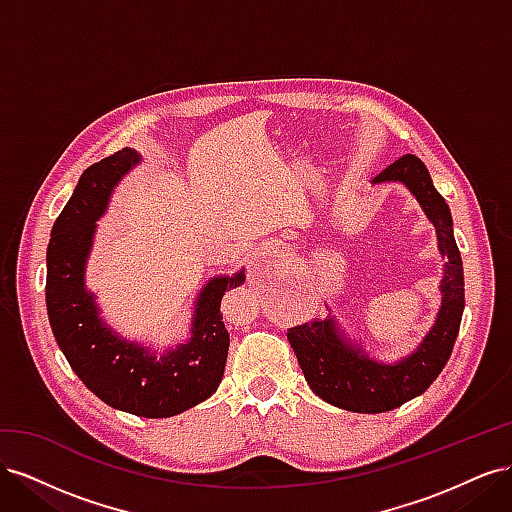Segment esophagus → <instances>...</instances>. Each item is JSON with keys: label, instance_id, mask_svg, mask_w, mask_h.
Instances as JSON below:
<instances>
[{"label": "esophagus", "instance_id": "esophagus-1", "mask_svg": "<svg viewBox=\"0 0 512 512\" xmlns=\"http://www.w3.org/2000/svg\"><path fill=\"white\" fill-rule=\"evenodd\" d=\"M286 258V254H284V250L282 247H275V245H271V247H265V250L260 252V256H258V267L262 265V267H273V262H280V260H284Z\"/></svg>", "mask_w": 512, "mask_h": 512}]
</instances>
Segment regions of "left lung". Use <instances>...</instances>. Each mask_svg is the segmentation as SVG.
<instances>
[{
	"mask_svg": "<svg viewBox=\"0 0 512 512\" xmlns=\"http://www.w3.org/2000/svg\"><path fill=\"white\" fill-rule=\"evenodd\" d=\"M371 183H401L416 198L436 228L444 269L438 286L442 301L436 322L421 344L393 363L371 356L361 346V339L348 335L337 316L288 331V342L297 354L309 389L331 406L361 414L389 412L429 389L453 352L466 307L463 262L453 235V215L446 200L433 188L427 166L416 156H404L386 166Z\"/></svg>",
	"mask_w": 512,
	"mask_h": 512,
	"instance_id": "left-lung-1",
	"label": "left lung"
}]
</instances>
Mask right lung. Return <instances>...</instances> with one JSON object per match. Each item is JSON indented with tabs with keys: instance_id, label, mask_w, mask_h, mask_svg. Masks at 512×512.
Here are the masks:
<instances>
[{
	"instance_id": "right-lung-1",
	"label": "right lung",
	"mask_w": 512,
	"mask_h": 512,
	"mask_svg": "<svg viewBox=\"0 0 512 512\" xmlns=\"http://www.w3.org/2000/svg\"><path fill=\"white\" fill-rule=\"evenodd\" d=\"M143 162L121 149L91 164L53 224L46 250V312L59 350L74 374L106 406L145 418L175 416L211 397L222 382L230 335L222 322L224 292L245 282V269L215 275L194 299L190 337L153 350L130 342L100 316L85 271L98 220L117 185Z\"/></svg>"
}]
</instances>
